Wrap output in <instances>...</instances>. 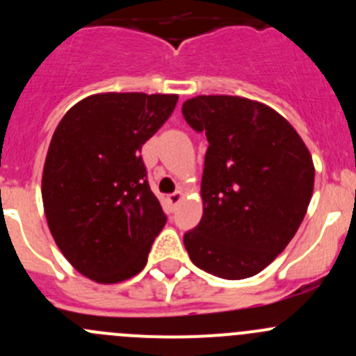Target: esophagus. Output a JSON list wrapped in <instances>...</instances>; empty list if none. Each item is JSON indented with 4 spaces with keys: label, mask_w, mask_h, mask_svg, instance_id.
Segmentation results:
<instances>
[{
    "label": "esophagus",
    "mask_w": 356,
    "mask_h": 356,
    "mask_svg": "<svg viewBox=\"0 0 356 356\" xmlns=\"http://www.w3.org/2000/svg\"><path fill=\"white\" fill-rule=\"evenodd\" d=\"M182 198H184V193H182V191H175V193H172V195H168V196H167L168 203H170V204H177V203H181Z\"/></svg>",
    "instance_id": "obj_1"
}]
</instances>
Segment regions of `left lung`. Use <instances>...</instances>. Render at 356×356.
Here are the masks:
<instances>
[{
    "instance_id": "left-lung-1",
    "label": "left lung",
    "mask_w": 356,
    "mask_h": 356,
    "mask_svg": "<svg viewBox=\"0 0 356 356\" xmlns=\"http://www.w3.org/2000/svg\"><path fill=\"white\" fill-rule=\"evenodd\" d=\"M182 115L208 139L203 217L184 234L189 258L217 277H253L303 222L315 181L310 152L281 113L254 99L201 95Z\"/></svg>"
}]
</instances>
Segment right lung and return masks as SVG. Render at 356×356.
I'll list each match as a JSON object with an SVG mask.
<instances>
[{
    "mask_svg": "<svg viewBox=\"0 0 356 356\" xmlns=\"http://www.w3.org/2000/svg\"><path fill=\"white\" fill-rule=\"evenodd\" d=\"M177 99L98 92L75 103L56 125L41 181L46 222L68 264L98 284L139 274L167 222L141 148Z\"/></svg>",
    "mask_w": 356,
    "mask_h": 356,
    "instance_id": "right-lung-1",
    "label": "right lung"
}]
</instances>
